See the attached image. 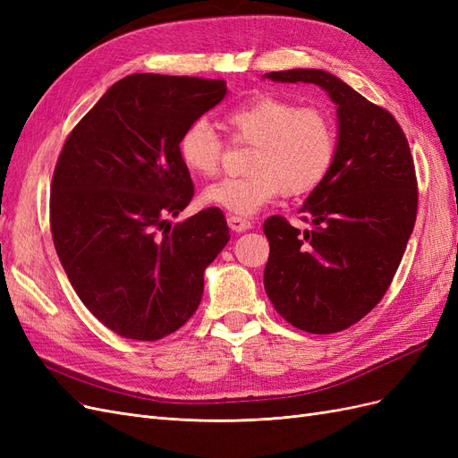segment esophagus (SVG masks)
<instances>
[{"label": "esophagus", "mask_w": 458, "mask_h": 458, "mask_svg": "<svg viewBox=\"0 0 458 458\" xmlns=\"http://www.w3.org/2000/svg\"><path fill=\"white\" fill-rule=\"evenodd\" d=\"M227 225L234 233H244V231H248V229L252 227L250 221L244 219V217H239V216H229L227 217Z\"/></svg>", "instance_id": "1"}]
</instances>
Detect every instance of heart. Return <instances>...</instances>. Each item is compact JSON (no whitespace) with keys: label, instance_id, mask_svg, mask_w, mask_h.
<instances>
[{"label":"heart","instance_id":"heart-1","mask_svg":"<svg viewBox=\"0 0 458 458\" xmlns=\"http://www.w3.org/2000/svg\"><path fill=\"white\" fill-rule=\"evenodd\" d=\"M233 141L254 145L244 177L208 185L200 202L237 216H254L281 191L288 197L310 192L327 177L336 157L338 137L321 108L298 106L269 93L252 97L224 114ZM179 158L191 174L210 177L219 170L224 141L204 118L192 120L177 143Z\"/></svg>","mask_w":458,"mask_h":458}]
</instances>
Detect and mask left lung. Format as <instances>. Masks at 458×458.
Returning a JSON list of instances; mask_svg holds the SVG:
<instances>
[{
	"instance_id": "1",
	"label": "left lung",
	"mask_w": 458,
	"mask_h": 458,
	"mask_svg": "<svg viewBox=\"0 0 458 458\" xmlns=\"http://www.w3.org/2000/svg\"><path fill=\"white\" fill-rule=\"evenodd\" d=\"M284 84H315L336 105L338 148L327 177L300 208L313 229L281 216L263 233V286L283 318L330 335L363 318L386 294L417 219V175L403 130L387 110L317 68L269 72Z\"/></svg>"
}]
</instances>
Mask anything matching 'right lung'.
Listing matches in <instances>:
<instances>
[{
  "label": "right lung",
  "mask_w": 458,
  "mask_h": 458,
  "mask_svg": "<svg viewBox=\"0 0 458 458\" xmlns=\"http://www.w3.org/2000/svg\"><path fill=\"white\" fill-rule=\"evenodd\" d=\"M227 95L224 80L131 74L68 135L51 183V233L68 281L116 335L160 340L197 311L229 242L219 208L172 227L191 202L177 143Z\"/></svg>",
  "instance_id": "add662e5"
}]
</instances>
